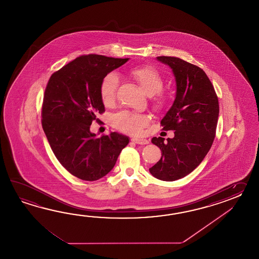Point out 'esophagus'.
Wrapping results in <instances>:
<instances>
[{"label":"esophagus","mask_w":259,"mask_h":259,"mask_svg":"<svg viewBox=\"0 0 259 259\" xmlns=\"http://www.w3.org/2000/svg\"><path fill=\"white\" fill-rule=\"evenodd\" d=\"M133 143H137V144H141V145H144L149 143L148 140L143 139V138H133L132 140Z\"/></svg>","instance_id":"esophagus-1"}]
</instances>
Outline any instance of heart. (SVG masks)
I'll list each match as a JSON object with an SVG mask.
<instances>
[{
  "label": "heart",
  "instance_id": "1",
  "mask_svg": "<svg viewBox=\"0 0 259 259\" xmlns=\"http://www.w3.org/2000/svg\"><path fill=\"white\" fill-rule=\"evenodd\" d=\"M131 77L139 84L144 94L153 96L154 94V105L156 109H161L166 104V96L160 91L163 88L164 79L159 72L150 66H138L130 71ZM118 76L116 73H108L102 79L100 85V94L105 105H111L116 99V90L118 87ZM113 125L122 132L137 134L147 126L149 119L142 114H131L123 111L113 116Z\"/></svg>",
  "mask_w": 259,
  "mask_h": 259
}]
</instances>
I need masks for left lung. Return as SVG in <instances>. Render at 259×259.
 Masks as SVG:
<instances>
[{"label": "left lung", "instance_id": "obj_1", "mask_svg": "<svg viewBox=\"0 0 259 259\" xmlns=\"http://www.w3.org/2000/svg\"><path fill=\"white\" fill-rule=\"evenodd\" d=\"M156 59L170 67L176 80V97L161 120L164 131L175 136L154 137L162 156L149 168L156 179L173 182L187 176L198 166L214 142L220 114L219 99L204 70L172 56Z\"/></svg>", "mask_w": 259, "mask_h": 259}]
</instances>
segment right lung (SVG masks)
<instances>
[{"instance_id":"1","label":"right lung","mask_w":259,"mask_h":259,"mask_svg":"<svg viewBox=\"0 0 259 259\" xmlns=\"http://www.w3.org/2000/svg\"><path fill=\"white\" fill-rule=\"evenodd\" d=\"M128 58L82 55L50 77L41 124L56 158L73 176L94 182L108 174L130 142L118 132L97 137L91 125L105 112L100 85L105 75Z\"/></svg>"}]
</instances>
